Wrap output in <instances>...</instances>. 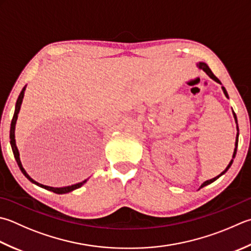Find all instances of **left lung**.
Masks as SVG:
<instances>
[{
	"instance_id": "8db88e82",
	"label": "left lung",
	"mask_w": 251,
	"mask_h": 251,
	"mask_svg": "<svg viewBox=\"0 0 251 251\" xmlns=\"http://www.w3.org/2000/svg\"><path fill=\"white\" fill-rule=\"evenodd\" d=\"M199 68H201V70H203L205 73L208 74V75L212 78L213 80H215L217 82H219V83H221V81L219 80V78L214 75V74L211 72V70L209 68V66L207 65V64L205 63H199ZM222 89H223V91H224V93H225V96H226L227 98H228V95H227V92H226V90H225V88L224 87H222ZM234 113V112H233ZM234 117H235V120H236V123H237V117H236V114H235L234 113ZM237 129H238V127H237ZM237 146H238V132H237V136H236V142H235V150H234V154H233V158H235V154H236V151H237ZM232 163H233V160L229 162V164L227 165V168L225 169V171H223L222 173H221L219 176H217V177H214V178H212V179H209V180H207V181H204V183L201 185V188L202 187H204V186H207V185H209V184H211L212 183V181H214L215 179H218L221 175H223L225 172H226L229 168H230V165H232Z\"/></svg>"
}]
</instances>
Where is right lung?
<instances>
[{
  "mask_svg": "<svg viewBox=\"0 0 251 251\" xmlns=\"http://www.w3.org/2000/svg\"><path fill=\"white\" fill-rule=\"evenodd\" d=\"M25 89H26V87L23 88L21 95H19L18 99H17L16 106H15L14 116H13V120H12V123H11V130H9V139H11V146H12L13 153H14V156H15V160H16L17 164H18V166H19V169H21V171H22V173H23L25 176H26V177H27L29 180H30L31 183L36 184V185H38V186H40V187H42V188H44V189H48V190H50V191H53V193H55V194H66V193H70V191H72V190H74V189H77V188L81 187V186L86 183L87 179L81 181V183H78V184L72 185V186H67V187H60V188H54V187H50V186H46V185L39 184V183H37L36 180H33V179L30 177V176H29V175L26 173V171H25V169L23 168L21 159H19V152H18V149H17V147H16V142H15V125H16V121H17L18 113H19V110H21V105H22V102H23Z\"/></svg>",
  "mask_w": 251,
  "mask_h": 251,
  "instance_id": "add662e5",
  "label": "right lung"
}]
</instances>
